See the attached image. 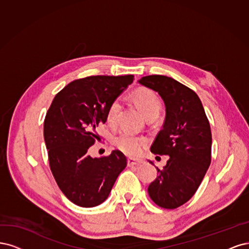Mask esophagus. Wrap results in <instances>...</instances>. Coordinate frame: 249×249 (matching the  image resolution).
<instances>
[{"instance_id":"1","label":"esophagus","mask_w":249,"mask_h":249,"mask_svg":"<svg viewBox=\"0 0 249 249\" xmlns=\"http://www.w3.org/2000/svg\"><path fill=\"white\" fill-rule=\"evenodd\" d=\"M143 163L142 159H133V158H128L127 160V164L128 166H133L135 164H142Z\"/></svg>"}]
</instances>
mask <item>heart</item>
Returning <instances> with one entry per match:
<instances>
[{"label":"heart","instance_id":"obj_1","mask_svg":"<svg viewBox=\"0 0 249 249\" xmlns=\"http://www.w3.org/2000/svg\"><path fill=\"white\" fill-rule=\"evenodd\" d=\"M132 98L134 103L146 118L150 116H158L160 108H161V102H160L158 96L153 91L146 89V88H141V89L133 92ZM121 108L122 103L119 98L110 102L107 111V122L108 125L113 126L116 124ZM113 142L119 150L124 152L125 154L135 155L145 145L146 139L130 132L123 131L115 136Z\"/></svg>","mask_w":249,"mask_h":249}]
</instances>
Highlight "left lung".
<instances>
[{
  "label": "left lung",
  "instance_id": "8db88e82",
  "mask_svg": "<svg viewBox=\"0 0 249 249\" xmlns=\"http://www.w3.org/2000/svg\"><path fill=\"white\" fill-rule=\"evenodd\" d=\"M139 83L157 92L165 104L164 123L151 152L170 156L163 168L156 167L158 176L148 194L159 207L176 209L196 194L211 163L210 124L198 96L188 87L164 75L143 76Z\"/></svg>",
  "mask_w": 249,
  "mask_h": 249
}]
</instances>
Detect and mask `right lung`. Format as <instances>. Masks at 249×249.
Returning <instances> with one entry per match:
<instances>
[{
	"instance_id": "1",
	"label": "right lung",
	"mask_w": 249,
	"mask_h": 249,
	"mask_svg": "<svg viewBox=\"0 0 249 249\" xmlns=\"http://www.w3.org/2000/svg\"><path fill=\"white\" fill-rule=\"evenodd\" d=\"M132 82L133 75L75 79L54 96L47 110L43 134L51 171L63 194L79 207L103 203L127 165L119 150L101 158H92L88 150L98 139L96 128L107 122L110 102Z\"/></svg>"
}]
</instances>
